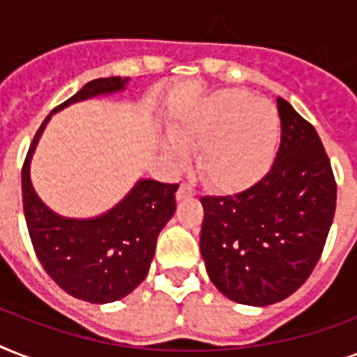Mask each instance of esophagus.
Masks as SVG:
<instances>
[{"mask_svg": "<svg viewBox=\"0 0 357 357\" xmlns=\"http://www.w3.org/2000/svg\"><path fill=\"white\" fill-rule=\"evenodd\" d=\"M195 189L190 187L189 183H181L179 185V189H178V200H183V198H190V196H195Z\"/></svg>", "mask_w": 357, "mask_h": 357, "instance_id": "obj_1", "label": "esophagus"}]
</instances>
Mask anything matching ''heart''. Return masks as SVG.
<instances>
[{"instance_id": "b5f03b06", "label": "heart", "mask_w": 357, "mask_h": 357, "mask_svg": "<svg viewBox=\"0 0 357 357\" xmlns=\"http://www.w3.org/2000/svg\"><path fill=\"white\" fill-rule=\"evenodd\" d=\"M280 139V116L266 100L244 91H220L198 103L174 128L165 150L183 159V146H200L198 170L220 190H243L271 168Z\"/></svg>"}]
</instances>
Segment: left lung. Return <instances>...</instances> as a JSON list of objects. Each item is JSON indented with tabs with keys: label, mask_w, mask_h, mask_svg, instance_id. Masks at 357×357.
I'll return each mask as SVG.
<instances>
[{
	"label": "left lung",
	"mask_w": 357,
	"mask_h": 357,
	"mask_svg": "<svg viewBox=\"0 0 357 357\" xmlns=\"http://www.w3.org/2000/svg\"><path fill=\"white\" fill-rule=\"evenodd\" d=\"M282 140L271 170L231 196H202L200 250L229 300L268 305L287 298L321 259L337 183L321 137L278 98Z\"/></svg>",
	"instance_id": "8db88e82"
}]
</instances>
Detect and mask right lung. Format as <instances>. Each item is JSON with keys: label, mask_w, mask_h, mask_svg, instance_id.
<instances>
[{"label": "right lung", "mask_w": 357, "mask_h": 357, "mask_svg": "<svg viewBox=\"0 0 357 357\" xmlns=\"http://www.w3.org/2000/svg\"><path fill=\"white\" fill-rule=\"evenodd\" d=\"M129 77H100L52 111L126 89ZM47 119L36 131L22 167V198L31 243L44 271L75 298L107 304L128 296L144 280L157 237L176 211L178 183L140 179L111 211L96 218H64L36 196L29 165Z\"/></svg>", "instance_id": "obj_1"}]
</instances>
